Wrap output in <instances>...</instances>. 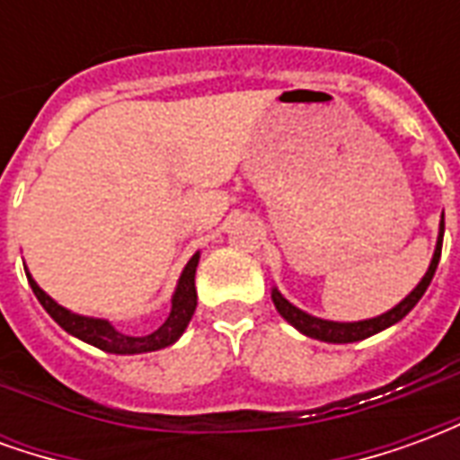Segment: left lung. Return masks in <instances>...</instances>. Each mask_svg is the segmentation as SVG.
I'll return each instance as SVG.
<instances>
[{
  "label": "left lung",
  "mask_w": 460,
  "mask_h": 460,
  "mask_svg": "<svg viewBox=\"0 0 460 460\" xmlns=\"http://www.w3.org/2000/svg\"><path fill=\"white\" fill-rule=\"evenodd\" d=\"M441 246H444V217H441V231H438V241H436L434 259H431V266L426 270V276L421 279V283H419L396 308H392L389 313H385V315H379V318L362 320V323H332V320L313 318V315L303 313V310H298L296 305H290L288 300L283 298L276 288H273V303H276V310H279L280 315L288 320L293 328L300 330L303 335H308V338L323 340V342H357V340L372 338L379 330H385L389 328V325L399 323V320L404 318L406 313L421 300V296H424L426 288H429V283L434 279L436 266H438V259H441Z\"/></svg>",
  "instance_id": "8db88e82"
}]
</instances>
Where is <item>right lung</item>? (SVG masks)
I'll use <instances>...</instances> for the list:
<instances>
[{
	"instance_id": "obj_1",
	"label": "right lung",
	"mask_w": 460,
	"mask_h": 460,
	"mask_svg": "<svg viewBox=\"0 0 460 460\" xmlns=\"http://www.w3.org/2000/svg\"><path fill=\"white\" fill-rule=\"evenodd\" d=\"M197 263H199V253H194L190 263H187V269L181 270L180 286H177L174 298H172L170 318L164 320L155 332L145 335V338L122 335V332H118L108 320L75 315L71 310L61 308L56 300L49 298L44 290L36 286L34 279H31L29 273H26V279H29V286L34 290V296L39 298V303L44 305L46 313H49L66 332H71L74 338L84 340V342L98 347V349H103V352H113V355H140V352H155V349H162V347H170L172 342L180 340L184 328L190 325L191 315H194V308H197V288H194Z\"/></svg>"
}]
</instances>
